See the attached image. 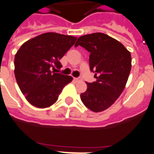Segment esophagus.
Returning a JSON list of instances; mask_svg holds the SVG:
<instances>
[{
	"label": "esophagus",
	"instance_id": "obj_1",
	"mask_svg": "<svg viewBox=\"0 0 154 154\" xmlns=\"http://www.w3.org/2000/svg\"><path fill=\"white\" fill-rule=\"evenodd\" d=\"M74 80L75 82H80V81H82V79L79 77V78H74Z\"/></svg>",
	"mask_w": 154,
	"mask_h": 154
}]
</instances>
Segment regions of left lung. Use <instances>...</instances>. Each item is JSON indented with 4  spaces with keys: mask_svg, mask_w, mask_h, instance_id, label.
<instances>
[{
    "mask_svg": "<svg viewBox=\"0 0 154 154\" xmlns=\"http://www.w3.org/2000/svg\"><path fill=\"white\" fill-rule=\"evenodd\" d=\"M78 45L91 53L90 68L97 79L86 82L87 89L80 98L91 111L102 112L116 101L125 88L131 68V53L122 43L103 33L81 36L75 46Z\"/></svg>",
    "mask_w": 154,
    "mask_h": 154,
    "instance_id": "8db88e82",
    "label": "left lung"
}]
</instances>
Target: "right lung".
<instances>
[{"mask_svg": "<svg viewBox=\"0 0 154 154\" xmlns=\"http://www.w3.org/2000/svg\"><path fill=\"white\" fill-rule=\"evenodd\" d=\"M77 38L58 33H45L24 42L15 56V76L23 94L37 108H47L57 101L70 75L55 73L62 67L60 60ZM53 71H52L51 70Z\"/></svg>", "mask_w": 154, "mask_h": 154, "instance_id": "obj_1", "label": "right lung"}]
</instances>
